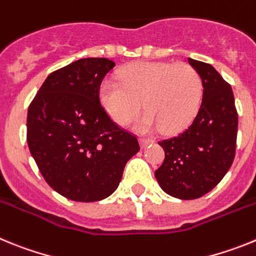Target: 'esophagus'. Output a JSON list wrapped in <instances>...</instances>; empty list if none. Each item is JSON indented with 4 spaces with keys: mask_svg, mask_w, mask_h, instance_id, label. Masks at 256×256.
Instances as JSON below:
<instances>
[{
    "mask_svg": "<svg viewBox=\"0 0 256 256\" xmlns=\"http://www.w3.org/2000/svg\"><path fill=\"white\" fill-rule=\"evenodd\" d=\"M140 142H141V146H142V148H146L148 144H150L151 142H152V140L146 138V137H141V138H140Z\"/></svg>",
    "mask_w": 256,
    "mask_h": 256,
    "instance_id": "34e87169",
    "label": "esophagus"
}]
</instances>
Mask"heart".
I'll return each mask as SVG.
<instances>
[{"label": "heart", "instance_id": "heart-1", "mask_svg": "<svg viewBox=\"0 0 256 256\" xmlns=\"http://www.w3.org/2000/svg\"><path fill=\"white\" fill-rule=\"evenodd\" d=\"M119 79H106L100 88L101 104L115 123H130L144 106L146 112L137 122L138 130L159 126L164 132H177L198 114L202 79L186 62L138 61L123 68Z\"/></svg>", "mask_w": 256, "mask_h": 256}]
</instances>
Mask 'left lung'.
I'll return each instance as SVG.
<instances>
[{"mask_svg": "<svg viewBox=\"0 0 256 256\" xmlns=\"http://www.w3.org/2000/svg\"><path fill=\"white\" fill-rule=\"evenodd\" d=\"M188 62L202 79V101L187 130L159 142L165 159L155 170L160 187L182 200L204 196L224 177L236 154L238 126L230 83L210 64Z\"/></svg>", "mask_w": 256, "mask_h": 256, "instance_id": "1", "label": "left lung"}]
</instances>
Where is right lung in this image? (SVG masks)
Returning <instances> with one entry per match:
<instances>
[{"label":"right lung","instance_id":"add662e5","mask_svg":"<svg viewBox=\"0 0 256 256\" xmlns=\"http://www.w3.org/2000/svg\"><path fill=\"white\" fill-rule=\"evenodd\" d=\"M115 62L87 58L52 72L30 102L26 141L40 174L64 198L92 202L116 190L138 140L110 119L100 88Z\"/></svg>","mask_w":256,"mask_h":256}]
</instances>
